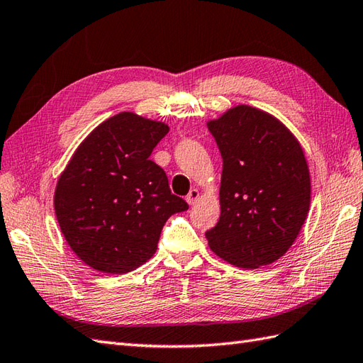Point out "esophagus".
I'll list each match as a JSON object with an SVG mask.
<instances>
[{"mask_svg":"<svg viewBox=\"0 0 363 363\" xmlns=\"http://www.w3.org/2000/svg\"><path fill=\"white\" fill-rule=\"evenodd\" d=\"M198 199H199V191L196 189H191L189 195L185 196V201H187L190 206H195L196 202H198Z\"/></svg>","mask_w":363,"mask_h":363,"instance_id":"esophagus-1","label":"esophagus"}]
</instances>
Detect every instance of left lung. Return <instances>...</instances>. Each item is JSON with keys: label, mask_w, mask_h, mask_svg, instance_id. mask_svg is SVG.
<instances>
[{"label": "left lung", "mask_w": 363, "mask_h": 363, "mask_svg": "<svg viewBox=\"0 0 363 363\" xmlns=\"http://www.w3.org/2000/svg\"><path fill=\"white\" fill-rule=\"evenodd\" d=\"M207 126L223 157L221 216L206 232L208 246L238 267L271 264L296 241L309 210L300 143L275 117L247 105Z\"/></svg>", "instance_id": "left-lung-1"}]
</instances>
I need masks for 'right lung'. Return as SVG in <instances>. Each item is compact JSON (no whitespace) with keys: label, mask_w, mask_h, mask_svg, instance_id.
<instances>
[{"label":"right lung","mask_w":363,"mask_h":363,"mask_svg":"<svg viewBox=\"0 0 363 363\" xmlns=\"http://www.w3.org/2000/svg\"><path fill=\"white\" fill-rule=\"evenodd\" d=\"M167 133L165 123L133 113L109 117L80 143L58 179V224L75 255L96 271H134L153 257L168 218L189 208L150 159Z\"/></svg>","instance_id":"right-lung-1"}]
</instances>
